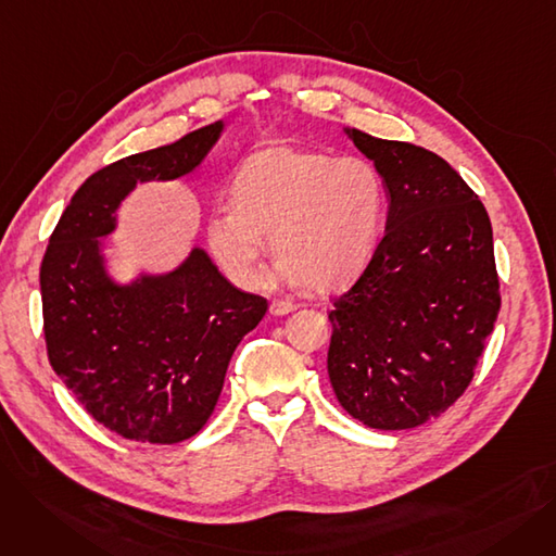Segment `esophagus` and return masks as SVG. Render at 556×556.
I'll return each mask as SVG.
<instances>
[{
    "mask_svg": "<svg viewBox=\"0 0 556 556\" xmlns=\"http://www.w3.org/2000/svg\"><path fill=\"white\" fill-rule=\"evenodd\" d=\"M295 308H298V304L288 302V300H273L270 302V313L273 315H288V313H293Z\"/></svg>",
    "mask_w": 556,
    "mask_h": 556,
    "instance_id": "obj_1",
    "label": "esophagus"
}]
</instances>
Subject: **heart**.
<instances>
[{
    "mask_svg": "<svg viewBox=\"0 0 556 556\" xmlns=\"http://www.w3.org/2000/svg\"><path fill=\"white\" fill-rule=\"evenodd\" d=\"M381 212L383 182L367 160L273 146L241 166L204 241L237 286H254L270 237L279 256L263 286L336 290L363 270Z\"/></svg>",
    "mask_w": 556,
    "mask_h": 556,
    "instance_id": "obj_1",
    "label": "heart"
}]
</instances>
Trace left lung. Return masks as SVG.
Segmentation results:
<instances>
[{
  "label": "left lung",
  "instance_id": "left-lung-1",
  "mask_svg": "<svg viewBox=\"0 0 556 556\" xmlns=\"http://www.w3.org/2000/svg\"><path fill=\"white\" fill-rule=\"evenodd\" d=\"M344 135L381 175L388 218L365 273L333 300L329 378L361 424L417 428L471 383L498 317L491 220L440 155L356 128Z\"/></svg>",
  "mask_w": 556,
  "mask_h": 556
}]
</instances>
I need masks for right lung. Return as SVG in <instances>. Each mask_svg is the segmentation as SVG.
<instances>
[{
	"mask_svg": "<svg viewBox=\"0 0 556 556\" xmlns=\"http://www.w3.org/2000/svg\"><path fill=\"white\" fill-rule=\"evenodd\" d=\"M225 122L114 162L87 178L58 220L40 268L47 352L87 415L135 442L193 437L220 396L233 349L268 304L233 288L200 245L166 273L110 270L108 237L141 182L193 173Z\"/></svg>",
	"mask_w": 556,
	"mask_h": 556,
	"instance_id": "add662e5",
	"label": "right lung"
}]
</instances>
